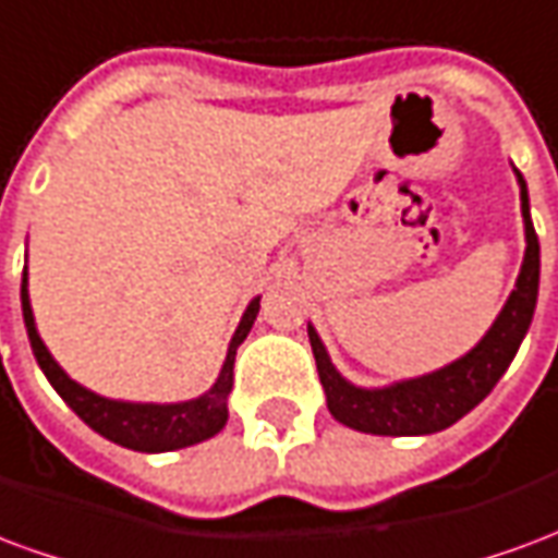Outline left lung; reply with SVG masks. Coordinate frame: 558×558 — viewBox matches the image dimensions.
Instances as JSON below:
<instances>
[{
	"label": "left lung",
	"instance_id": "8db88e82",
	"mask_svg": "<svg viewBox=\"0 0 558 558\" xmlns=\"http://www.w3.org/2000/svg\"><path fill=\"white\" fill-rule=\"evenodd\" d=\"M517 184H520V211H523V232H526V254L517 275V283L508 302L502 304L493 326L484 331V338L451 364H445L430 374L398 379L388 386H355L340 374L326 343L316 335V328L307 323V338L314 350L319 383L326 388L328 412L359 433L374 436H427L439 433L460 421L466 412L478 407L487 398L493 386L502 379L508 364L514 362L520 343L526 338L538 302L541 278V247L532 215H529L526 179L514 167Z\"/></svg>",
	"mask_w": 558,
	"mask_h": 558
}]
</instances>
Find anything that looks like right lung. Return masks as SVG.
<instances>
[{
  "label": "right lung",
  "mask_w": 558,
  "mask_h": 558,
  "mask_svg": "<svg viewBox=\"0 0 558 558\" xmlns=\"http://www.w3.org/2000/svg\"><path fill=\"white\" fill-rule=\"evenodd\" d=\"M20 304H23V323H26V335H29L38 367L50 379V386L59 391V398L65 400L68 407L77 412L92 430L101 433L104 439L122 445V448H131V451H143V454H160V451H175V448L206 442V439L218 436L227 427V418H230L227 400H230L232 391L235 352L254 328V319L259 314V295L251 299V304L244 307L242 319H239V328L232 331L227 359L220 364L215 386L203 391L199 398L175 400V403H137V400L104 398L98 391L80 386L77 379H71L62 371V364L50 355L47 343L38 335V326H35V314H32L29 302V268H23Z\"/></svg>",
  "instance_id": "add662e5"
}]
</instances>
